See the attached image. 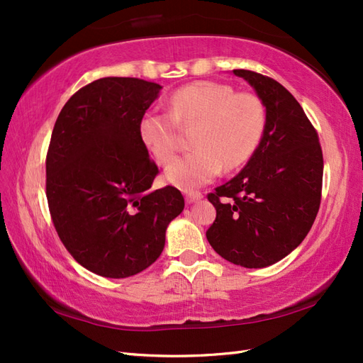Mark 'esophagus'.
Masks as SVG:
<instances>
[{"instance_id": "esophagus-1", "label": "esophagus", "mask_w": 363, "mask_h": 363, "mask_svg": "<svg viewBox=\"0 0 363 363\" xmlns=\"http://www.w3.org/2000/svg\"><path fill=\"white\" fill-rule=\"evenodd\" d=\"M201 196H203L201 192H188V194H186V196H184V200H186V203L191 204V203H194L196 200H200Z\"/></svg>"}]
</instances>
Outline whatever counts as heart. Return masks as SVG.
<instances>
[{
	"mask_svg": "<svg viewBox=\"0 0 363 363\" xmlns=\"http://www.w3.org/2000/svg\"><path fill=\"white\" fill-rule=\"evenodd\" d=\"M194 151L175 160L167 180L184 191L211 183L224 168L233 171L252 156L265 128L260 98L216 82H195L174 91L169 113L145 112L139 138L157 163L167 167L179 151V125H194Z\"/></svg>",
	"mask_w": 363,
	"mask_h": 363,
	"instance_id": "b5f03b06",
	"label": "heart"
}]
</instances>
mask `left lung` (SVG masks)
Segmentation results:
<instances>
[{
  "instance_id": "obj_1",
  "label": "left lung",
  "mask_w": 363,
  "mask_h": 363,
  "mask_svg": "<svg viewBox=\"0 0 363 363\" xmlns=\"http://www.w3.org/2000/svg\"><path fill=\"white\" fill-rule=\"evenodd\" d=\"M267 107L260 144L236 177L207 200L216 208L206 232L225 260L245 268L272 265L298 247L321 204L320 138L294 95L271 77L233 69Z\"/></svg>"
}]
</instances>
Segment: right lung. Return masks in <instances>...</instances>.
<instances>
[{
    "label": "right lung",
    "instance_id": "add662e5",
    "mask_svg": "<svg viewBox=\"0 0 363 363\" xmlns=\"http://www.w3.org/2000/svg\"><path fill=\"white\" fill-rule=\"evenodd\" d=\"M162 86L106 77L63 106L47 152V200L69 255L98 276L125 279L155 263L184 207L174 186L152 191L157 164L139 121Z\"/></svg>",
    "mask_w": 363,
    "mask_h": 363
}]
</instances>
